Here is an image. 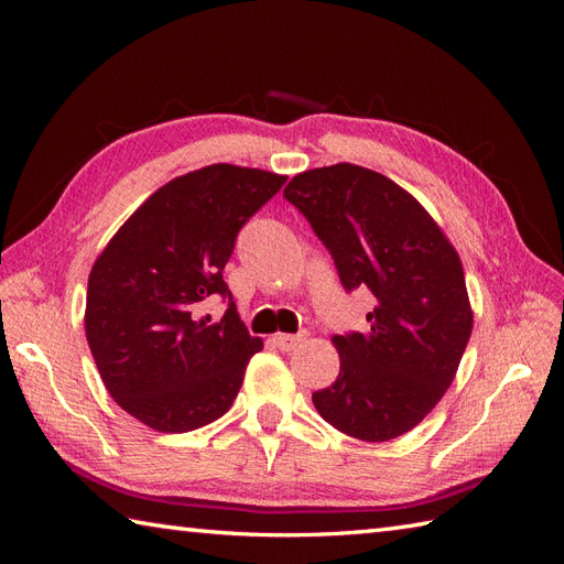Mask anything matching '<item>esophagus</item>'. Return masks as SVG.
I'll use <instances>...</instances> for the list:
<instances>
[{
    "label": "esophagus",
    "instance_id": "esophagus-1",
    "mask_svg": "<svg viewBox=\"0 0 564 564\" xmlns=\"http://www.w3.org/2000/svg\"><path fill=\"white\" fill-rule=\"evenodd\" d=\"M272 340H275V346H278L280 350H286V352H289V350H294V348H299V346L303 344L305 334H278Z\"/></svg>",
    "mask_w": 564,
    "mask_h": 564
}]
</instances>
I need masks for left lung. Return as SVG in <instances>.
<instances>
[{
	"label": "left lung",
	"instance_id": "8db88e82",
	"mask_svg": "<svg viewBox=\"0 0 564 564\" xmlns=\"http://www.w3.org/2000/svg\"><path fill=\"white\" fill-rule=\"evenodd\" d=\"M284 197L329 249L346 292L377 299L369 329L334 336L336 381L313 392L319 416L365 442L419 425L452 386L473 332L464 265L404 187L357 164L311 169Z\"/></svg>",
	"mask_w": 564,
	"mask_h": 564
}]
</instances>
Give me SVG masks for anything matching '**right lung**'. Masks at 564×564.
<instances>
[{
  "label": "right lung",
  "instance_id": "obj_1",
  "mask_svg": "<svg viewBox=\"0 0 564 564\" xmlns=\"http://www.w3.org/2000/svg\"><path fill=\"white\" fill-rule=\"evenodd\" d=\"M286 176L212 164L152 193L96 259L84 329L112 400L160 433H187L224 416L263 348L237 315L224 268L237 232ZM229 299L218 323L196 315Z\"/></svg>",
  "mask_w": 564,
  "mask_h": 564
}]
</instances>
